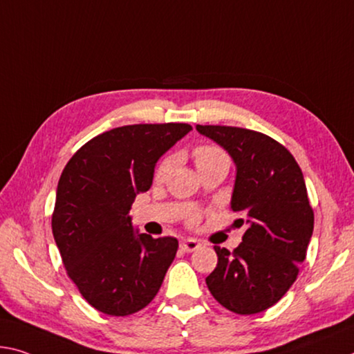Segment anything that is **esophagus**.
<instances>
[{
    "label": "esophagus",
    "mask_w": 354,
    "mask_h": 354,
    "mask_svg": "<svg viewBox=\"0 0 354 354\" xmlns=\"http://www.w3.org/2000/svg\"><path fill=\"white\" fill-rule=\"evenodd\" d=\"M179 248H181V250H184V252H194V250H197L200 248V243H198L197 239L187 238V239L181 241Z\"/></svg>",
    "instance_id": "34e87169"
}]
</instances>
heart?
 <instances>
[{
    "mask_svg": "<svg viewBox=\"0 0 354 354\" xmlns=\"http://www.w3.org/2000/svg\"><path fill=\"white\" fill-rule=\"evenodd\" d=\"M194 156H195V164H197V168L205 164H209V162H214L217 159H222V157H227L221 149H217L214 147H200L195 149ZM170 168H171V157H167V159L162 160L160 165L157 167L156 176L164 178Z\"/></svg>",
    "mask_w": 354,
    "mask_h": 354,
    "instance_id": "obj_1",
    "label": "heart"
}]
</instances>
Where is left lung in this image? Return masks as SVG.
Segmentation results:
<instances>
[{"label": "left lung", "mask_w": 354, "mask_h": 354, "mask_svg": "<svg viewBox=\"0 0 354 354\" xmlns=\"http://www.w3.org/2000/svg\"><path fill=\"white\" fill-rule=\"evenodd\" d=\"M197 131L236 165L232 209L245 233L233 252L214 245L217 266L206 277L214 299L239 315L269 308L287 293L306 260L313 211L302 171L290 151L265 133L230 126Z\"/></svg>", "instance_id": "8db88e82"}]
</instances>
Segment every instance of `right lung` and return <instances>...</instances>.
I'll return each mask as SVG.
<instances>
[{
  "mask_svg": "<svg viewBox=\"0 0 354 354\" xmlns=\"http://www.w3.org/2000/svg\"><path fill=\"white\" fill-rule=\"evenodd\" d=\"M190 131L183 122L111 129L83 145L61 173L53 238L67 276L99 312L142 310L164 282L178 239L140 233L129 211L153 184L157 160Z\"/></svg>",
  "mask_w": 354,
  "mask_h": 354,
  "instance_id": "1",
  "label": "right lung"
}]
</instances>
